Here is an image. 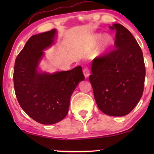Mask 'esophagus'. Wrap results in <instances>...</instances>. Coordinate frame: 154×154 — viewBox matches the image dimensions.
<instances>
[{
	"instance_id": "obj_1",
	"label": "esophagus",
	"mask_w": 154,
	"mask_h": 154,
	"mask_svg": "<svg viewBox=\"0 0 154 154\" xmlns=\"http://www.w3.org/2000/svg\"><path fill=\"white\" fill-rule=\"evenodd\" d=\"M83 74L85 75V78L88 77L90 75V69L88 67H85V69H83Z\"/></svg>"
}]
</instances>
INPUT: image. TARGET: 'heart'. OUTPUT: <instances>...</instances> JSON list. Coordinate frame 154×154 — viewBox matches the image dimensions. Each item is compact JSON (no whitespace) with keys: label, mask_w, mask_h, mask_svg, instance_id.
<instances>
[{"label":"heart","mask_w":154,"mask_h":154,"mask_svg":"<svg viewBox=\"0 0 154 154\" xmlns=\"http://www.w3.org/2000/svg\"><path fill=\"white\" fill-rule=\"evenodd\" d=\"M110 43H111L110 39L106 38L104 41V47H107V46H109V45H110Z\"/></svg>","instance_id":"b5f03b06"}]
</instances>
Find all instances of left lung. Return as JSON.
Returning a JSON list of instances; mask_svg holds the SVG:
<instances>
[{"label":"left lung","instance_id":"obj_1","mask_svg":"<svg viewBox=\"0 0 154 154\" xmlns=\"http://www.w3.org/2000/svg\"><path fill=\"white\" fill-rule=\"evenodd\" d=\"M116 31L115 49L92 61L89 80L98 108L105 114L123 116L142 97L146 69L142 49L123 25L109 26Z\"/></svg>","mask_w":154,"mask_h":154}]
</instances>
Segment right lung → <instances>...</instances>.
Returning a JSON list of instances; mask_svg holds the SVG:
<instances>
[{
    "mask_svg": "<svg viewBox=\"0 0 154 154\" xmlns=\"http://www.w3.org/2000/svg\"><path fill=\"white\" fill-rule=\"evenodd\" d=\"M55 33L52 29L31 36L14 62V88L19 104L31 119L44 125L64 119L71 94L85 79L80 66L54 74L37 72L43 50L52 45Z\"/></svg>",
    "mask_w": 154,
    "mask_h": 154,
    "instance_id": "add662e5",
    "label": "right lung"
}]
</instances>
